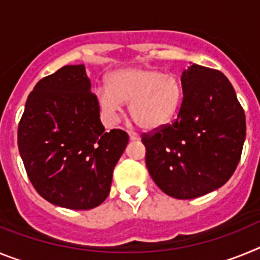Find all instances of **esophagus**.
Wrapping results in <instances>:
<instances>
[{
	"label": "esophagus",
	"instance_id": "1",
	"mask_svg": "<svg viewBox=\"0 0 260 260\" xmlns=\"http://www.w3.org/2000/svg\"><path fill=\"white\" fill-rule=\"evenodd\" d=\"M128 138H130V141H138V139H139V135L134 132H128Z\"/></svg>",
	"mask_w": 260,
	"mask_h": 260
}]
</instances>
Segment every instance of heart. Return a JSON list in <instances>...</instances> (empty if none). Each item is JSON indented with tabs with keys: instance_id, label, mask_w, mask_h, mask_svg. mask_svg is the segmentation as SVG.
I'll use <instances>...</instances> for the list:
<instances>
[{
	"instance_id": "1",
	"label": "heart",
	"mask_w": 260,
	"mask_h": 260,
	"mask_svg": "<svg viewBox=\"0 0 260 260\" xmlns=\"http://www.w3.org/2000/svg\"><path fill=\"white\" fill-rule=\"evenodd\" d=\"M182 99L180 79L157 69H121L109 75L108 87L98 91V100L107 113L117 114L121 102L139 127L153 130L173 118Z\"/></svg>"
}]
</instances>
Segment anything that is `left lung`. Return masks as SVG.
<instances>
[{
  "label": "left lung",
  "mask_w": 260,
  "mask_h": 260,
  "mask_svg": "<svg viewBox=\"0 0 260 260\" xmlns=\"http://www.w3.org/2000/svg\"><path fill=\"white\" fill-rule=\"evenodd\" d=\"M177 117L142 134L146 165L160 190L192 199L219 189L234 173L246 137L245 112L221 71L191 65L181 77Z\"/></svg>",
  "instance_id": "left-lung-1"
}]
</instances>
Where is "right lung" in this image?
<instances>
[{
  "mask_svg": "<svg viewBox=\"0 0 260 260\" xmlns=\"http://www.w3.org/2000/svg\"><path fill=\"white\" fill-rule=\"evenodd\" d=\"M127 142L121 128L105 132L84 65H66L39 80L18 126L32 186L45 201L69 210H91L107 199Z\"/></svg>",
  "mask_w": 260,
  "mask_h": 260,
  "instance_id": "right-lung-1",
  "label": "right lung"
}]
</instances>
